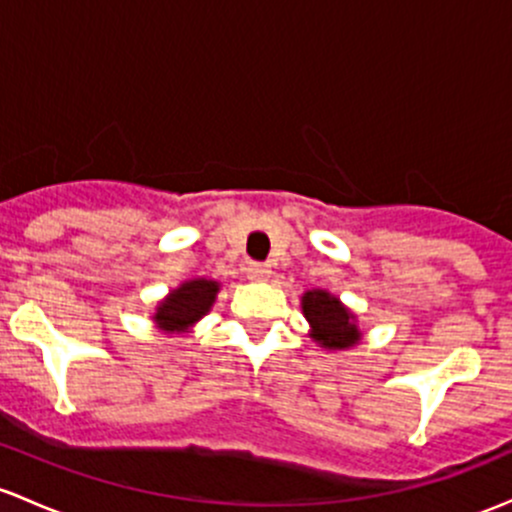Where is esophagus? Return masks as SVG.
I'll list each match as a JSON object with an SVG mask.
<instances>
[{"instance_id":"34e87169","label":"esophagus","mask_w":512,"mask_h":512,"mask_svg":"<svg viewBox=\"0 0 512 512\" xmlns=\"http://www.w3.org/2000/svg\"><path fill=\"white\" fill-rule=\"evenodd\" d=\"M245 274L247 279H252V282H267L270 279V265H262V262H250V265L245 267Z\"/></svg>"}]
</instances>
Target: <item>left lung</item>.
I'll return each instance as SVG.
<instances>
[{"label": "left lung", "mask_w": 512, "mask_h": 512, "mask_svg": "<svg viewBox=\"0 0 512 512\" xmlns=\"http://www.w3.org/2000/svg\"><path fill=\"white\" fill-rule=\"evenodd\" d=\"M301 311L309 321V336L328 351H346L360 341V328L355 316L338 297L328 294L326 289H311L301 297Z\"/></svg>", "instance_id": "8db88e82"}]
</instances>
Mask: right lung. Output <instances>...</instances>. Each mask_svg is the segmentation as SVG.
Returning <instances> with one entry per match:
<instances>
[{"mask_svg": "<svg viewBox=\"0 0 512 512\" xmlns=\"http://www.w3.org/2000/svg\"><path fill=\"white\" fill-rule=\"evenodd\" d=\"M220 284L215 279H188V282L169 292V297L157 304L152 316L157 326L166 333H186L196 321L211 311Z\"/></svg>", "mask_w": 512, "mask_h": 512, "instance_id": "1", "label": "right lung"}]
</instances>
